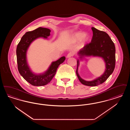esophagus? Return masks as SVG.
<instances>
[{
    "instance_id": "1",
    "label": "esophagus",
    "mask_w": 130,
    "mask_h": 130,
    "mask_svg": "<svg viewBox=\"0 0 130 130\" xmlns=\"http://www.w3.org/2000/svg\"><path fill=\"white\" fill-rule=\"evenodd\" d=\"M74 56V54L73 53H72V52H70L67 55V58H70V57H72V56Z\"/></svg>"
}]
</instances>
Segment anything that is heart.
<instances>
[{
	"label": "heart",
	"mask_w": 130,
	"mask_h": 130,
	"mask_svg": "<svg viewBox=\"0 0 130 130\" xmlns=\"http://www.w3.org/2000/svg\"><path fill=\"white\" fill-rule=\"evenodd\" d=\"M89 39V37L86 35V33L82 31L76 32L71 37V40L73 42H77L81 40V45L86 42Z\"/></svg>",
	"instance_id": "1"
}]
</instances>
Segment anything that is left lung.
<instances>
[{
    "instance_id": "left-lung-1",
    "label": "left lung",
    "mask_w": 130,
    "mask_h": 130,
    "mask_svg": "<svg viewBox=\"0 0 130 130\" xmlns=\"http://www.w3.org/2000/svg\"><path fill=\"white\" fill-rule=\"evenodd\" d=\"M93 36L91 42L86 44L78 52L79 59L82 60L85 56H99L102 57L105 63V72L100 76L92 81H86L82 79L78 73L79 61H77L76 75L81 83L88 86H95L106 80L112 73L116 64V48L114 43L109 36L103 31H99L92 27Z\"/></svg>"
}]
</instances>
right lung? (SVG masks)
<instances>
[{
    "mask_svg": "<svg viewBox=\"0 0 130 130\" xmlns=\"http://www.w3.org/2000/svg\"><path fill=\"white\" fill-rule=\"evenodd\" d=\"M51 30L45 28L39 27L32 31H27L22 37L17 48V57L19 73L24 79L31 85L35 86H44L48 84L56 74L60 64L65 60L62 56L56 61L52 62L48 69L43 74H36L31 71L27 61V51L31 43L39 37L47 38Z\"/></svg>",
    "mask_w": 130,
    "mask_h": 130,
    "instance_id": "obj_1",
    "label": "right lung"
}]
</instances>
